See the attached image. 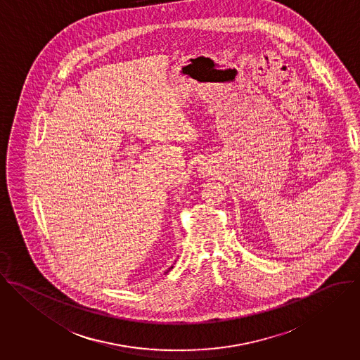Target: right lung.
<instances>
[{
    "label": "right lung",
    "mask_w": 360,
    "mask_h": 360,
    "mask_svg": "<svg viewBox=\"0 0 360 360\" xmlns=\"http://www.w3.org/2000/svg\"><path fill=\"white\" fill-rule=\"evenodd\" d=\"M172 267H174V266H171V267H169V269H168V270H167V273H168V271H169V270H171V269H172Z\"/></svg>",
    "instance_id": "right-lung-1"
}]
</instances>
